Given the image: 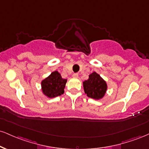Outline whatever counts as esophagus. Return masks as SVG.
Returning a JSON list of instances; mask_svg holds the SVG:
<instances>
[{"instance_id":"obj_1","label":"esophagus","mask_w":149,"mask_h":149,"mask_svg":"<svg viewBox=\"0 0 149 149\" xmlns=\"http://www.w3.org/2000/svg\"><path fill=\"white\" fill-rule=\"evenodd\" d=\"M73 77H74V78H78V73H74L73 74Z\"/></svg>"}]
</instances>
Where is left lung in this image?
Segmentation results:
<instances>
[{
  "label": "left lung",
  "mask_w": 149,
  "mask_h": 149,
  "mask_svg": "<svg viewBox=\"0 0 149 149\" xmlns=\"http://www.w3.org/2000/svg\"><path fill=\"white\" fill-rule=\"evenodd\" d=\"M83 87L88 97L100 99L106 92L107 84L98 73L93 72L89 76V79L83 82Z\"/></svg>",
  "instance_id": "left-lung-1"
}]
</instances>
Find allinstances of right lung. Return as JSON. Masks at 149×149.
Listing matches in <instances>:
<instances>
[{
    "instance_id": "add662e5",
    "label": "right lung",
    "mask_w": 149,
    "mask_h": 149,
    "mask_svg": "<svg viewBox=\"0 0 149 149\" xmlns=\"http://www.w3.org/2000/svg\"><path fill=\"white\" fill-rule=\"evenodd\" d=\"M66 83L67 80L63 79L60 73L55 71L42 82L43 93L49 98L60 96L64 94Z\"/></svg>"
}]
</instances>
